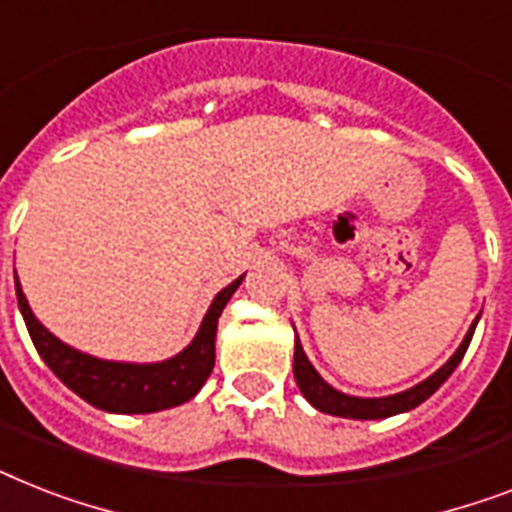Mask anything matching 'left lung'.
I'll return each mask as SVG.
<instances>
[{
  "instance_id": "8db88e82",
  "label": "left lung",
  "mask_w": 512,
  "mask_h": 512,
  "mask_svg": "<svg viewBox=\"0 0 512 512\" xmlns=\"http://www.w3.org/2000/svg\"><path fill=\"white\" fill-rule=\"evenodd\" d=\"M478 319L473 321V327L468 329V335L462 340V345L457 348L449 361H446L436 374H430L428 380H422L420 385H414V388L404 390V393H396V396H385V398H356V396H345L340 390H335L329 385L324 377H321L313 364L305 356L303 345L300 340H295V380L297 388L303 393L308 401H311L319 412L324 414H335V417H348V420H385V417H393V414L409 412L414 406H420L425 398H430L436 393L446 380H449V374L457 369V364L465 356V350H468L470 340H473V332H476Z\"/></svg>"
}]
</instances>
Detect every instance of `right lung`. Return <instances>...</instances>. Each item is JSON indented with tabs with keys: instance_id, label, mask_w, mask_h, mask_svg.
<instances>
[{
	"instance_id": "right-lung-1",
	"label": "right lung",
	"mask_w": 512,
	"mask_h": 512,
	"mask_svg": "<svg viewBox=\"0 0 512 512\" xmlns=\"http://www.w3.org/2000/svg\"><path fill=\"white\" fill-rule=\"evenodd\" d=\"M241 279L244 276L228 284L223 292H217L191 345L180 350L177 356L156 361V364H127V361H103V358L87 356L82 350L60 342L36 321L20 289L18 276H15V295H18V308L39 356L76 396H82L87 404L98 406L103 412L148 414L191 401L207 382L215 366L217 319L233 292L239 289Z\"/></svg>"
}]
</instances>
